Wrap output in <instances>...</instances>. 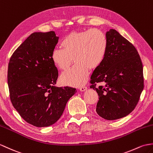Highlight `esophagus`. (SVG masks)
<instances>
[{"label":"esophagus","mask_w":153,"mask_h":153,"mask_svg":"<svg viewBox=\"0 0 153 153\" xmlns=\"http://www.w3.org/2000/svg\"><path fill=\"white\" fill-rule=\"evenodd\" d=\"M79 90H80L81 91H85V90H87V87H85V86H82V87H79Z\"/></svg>","instance_id":"1"}]
</instances>
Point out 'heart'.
Instances as JSON below:
<instances>
[{
  "instance_id": "obj_1",
  "label": "heart",
  "mask_w": 153,
  "mask_h": 153,
  "mask_svg": "<svg viewBox=\"0 0 153 153\" xmlns=\"http://www.w3.org/2000/svg\"><path fill=\"white\" fill-rule=\"evenodd\" d=\"M61 48L52 53V61L58 68L66 70L72 62L75 65L60 77L62 85L80 87L86 82L88 68L94 70L104 61L108 44L105 34L97 28L72 32L64 37Z\"/></svg>"
}]
</instances>
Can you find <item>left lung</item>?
<instances>
[{
	"mask_svg": "<svg viewBox=\"0 0 153 153\" xmlns=\"http://www.w3.org/2000/svg\"><path fill=\"white\" fill-rule=\"evenodd\" d=\"M108 51L91 77V88L97 92L96 111L106 120L128 115L136 108L144 87L143 65L136 48L114 29L106 33ZM98 82L104 86L96 87Z\"/></svg>",
	"mask_w": 153,
	"mask_h": 153,
	"instance_id": "left-lung-1",
	"label": "left lung"
}]
</instances>
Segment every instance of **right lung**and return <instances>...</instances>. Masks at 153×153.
I'll return each mask as SVG.
<instances>
[{
	"instance_id": "1",
	"label": "right lung",
	"mask_w": 153,
	"mask_h": 153,
	"mask_svg": "<svg viewBox=\"0 0 153 153\" xmlns=\"http://www.w3.org/2000/svg\"><path fill=\"white\" fill-rule=\"evenodd\" d=\"M58 40L54 31L31 34L13 52L8 64L10 100L26 122L37 127L57 121L76 92L72 87L54 86L59 74L52 53Z\"/></svg>"
}]
</instances>
